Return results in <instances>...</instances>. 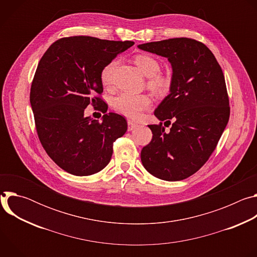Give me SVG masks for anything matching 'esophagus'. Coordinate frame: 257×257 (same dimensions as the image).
<instances>
[{
	"label": "esophagus",
	"instance_id": "34e87169",
	"mask_svg": "<svg viewBox=\"0 0 257 257\" xmlns=\"http://www.w3.org/2000/svg\"><path fill=\"white\" fill-rule=\"evenodd\" d=\"M127 123H128V131H132L133 129H135L138 126L137 123H135V122H133L131 120H128Z\"/></svg>",
	"mask_w": 257,
	"mask_h": 257
}]
</instances>
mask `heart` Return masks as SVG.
<instances>
[{"instance_id": "obj_1", "label": "heart", "mask_w": 257, "mask_h": 257, "mask_svg": "<svg viewBox=\"0 0 257 257\" xmlns=\"http://www.w3.org/2000/svg\"><path fill=\"white\" fill-rule=\"evenodd\" d=\"M134 62L142 74L149 77V85L151 88L164 92L170 86L168 77L159 74L161 66L159 62L150 55H137ZM118 66V60L114 59L106 63L100 72V80L104 86H111L114 82L115 72ZM112 105L116 112L131 118L137 119L144 109L151 105V98L145 94L121 93L113 98Z\"/></svg>"}]
</instances>
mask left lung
<instances>
[{
  "label": "left lung",
  "instance_id": "obj_1",
  "mask_svg": "<svg viewBox=\"0 0 257 257\" xmlns=\"http://www.w3.org/2000/svg\"><path fill=\"white\" fill-rule=\"evenodd\" d=\"M138 49L167 58L173 70L170 93L155 109L166 127L172 126L165 131L162 123L149 125L153 139L141 151L142 165L162 180L186 179L207 162L229 121L222 68L205 45L192 39L153 42Z\"/></svg>",
  "mask_w": 257,
  "mask_h": 257
}]
</instances>
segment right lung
<instances>
[{
	"mask_svg": "<svg viewBox=\"0 0 257 257\" xmlns=\"http://www.w3.org/2000/svg\"><path fill=\"white\" fill-rule=\"evenodd\" d=\"M133 42L71 36L55 42L42 57L30 88L39 138L49 157L64 171L88 176L111 161L114 141L127 131L121 115L105 114L100 72ZM88 104L105 114L101 122L84 116Z\"/></svg>",
	"mask_w": 257,
	"mask_h": 257,
	"instance_id": "right-lung-1",
	"label": "right lung"
}]
</instances>
